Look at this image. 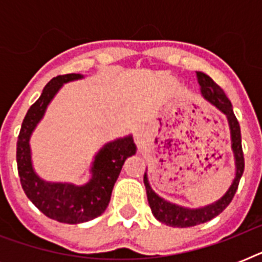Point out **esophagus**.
Returning <instances> with one entry per match:
<instances>
[{
  "mask_svg": "<svg viewBox=\"0 0 262 262\" xmlns=\"http://www.w3.org/2000/svg\"><path fill=\"white\" fill-rule=\"evenodd\" d=\"M135 139H136V141H137V143H141V141H143V132L141 130H136L135 132Z\"/></svg>",
  "mask_w": 262,
  "mask_h": 262,
  "instance_id": "obj_1",
  "label": "esophagus"
}]
</instances>
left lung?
Masks as SVG:
<instances>
[{
	"mask_svg": "<svg viewBox=\"0 0 262 262\" xmlns=\"http://www.w3.org/2000/svg\"><path fill=\"white\" fill-rule=\"evenodd\" d=\"M197 80H199L201 94H203L204 98L207 99L211 104H213L216 108H219L228 119L230 132H231V148L232 152H234L236 167L235 178H234L231 186L228 187V190L226 191V194L222 199H219L213 204H209L207 207L190 209V208H183L168 203L162 197H159L149 186L147 172H145L144 174V185H145L148 204L151 207L152 213L159 222L167 224V226H171V227H193V226H197V224L207 223V222L213 219L215 216L222 213L228 207V204L231 203V200L234 199L238 185H239L241 177H242L245 170L239 122H238L234 111H232V104L230 102V99L226 96L224 91L209 76L203 73V72H197Z\"/></svg>",
	"mask_w": 262,
	"mask_h": 262,
	"instance_id": "1",
	"label": "left lung"
}]
</instances>
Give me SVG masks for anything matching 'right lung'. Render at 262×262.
<instances>
[{
  "mask_svg": "<svg viewBox=\"0 0 262 262\" xmlns=\"http://www.w3.org/2000/svg\"><path fill=\"white\" fill-rule=\"evenodd\" d=\"M79 79H83V76L69 73L57 76L46 84L40 98L30 107L24 117L16 151L20 183L27 197L47 217L68 224L84 223L98 217L106 211L110 203L111 191L125 160L136 154V145L132 136L107 143L95 156L91 167L92 177L83 186H76L72 183L46 182L36 175L31 162V135L62 84Z\"/></svg>",
  "mask_w": 262,
  "mask_h": 262,
  "instance_id": "add662e5",
  "label": "right lung"
}]
</instances>
